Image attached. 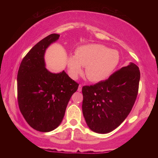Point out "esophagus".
Wrapping results in <instances>:
<instances>
[{"label": "esophagus", "instance_id": "obj_1", "mask_svg": "<svg viewBox=\"0 0 158 158\" xmlns=\"http://www.w3.org/2000/svg\"><path fill=\"white\" fill-rule=\"evenodd\" d=\"M81 90H82V85H81V84H80V85H79V87H78V90H78L79 92H81Z\"/></svg>", "mask_w": 158, "mask_h": 158}]
</instances>
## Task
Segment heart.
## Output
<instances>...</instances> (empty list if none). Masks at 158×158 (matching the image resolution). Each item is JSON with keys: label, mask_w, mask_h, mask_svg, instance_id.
Returning a JSON list of instances; mask_svg holds the SVG:
<instances>
[{"label": "heart", "mask_w": 158, "mask_h": 158, "mask_svg": "<svg viewBox=\"0 0 158 158\" xmlns=\"http://www.w3.org/2000/svg\"><path fill=\"white\" fill-rule=\"evenodd\" d=\"M119 54L116 50L104 45L91 44L84 45L76 50V56L68 59L69 75L76 79L86 67L85 74L90 81L99 82L111 75L119 63Z\"/></svg>", "instance_id": "heart-1"}]
</instances>
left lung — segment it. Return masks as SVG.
Segmentation results:
<instances>
[{
  "instance_id": "8db88e82",
  "label": "left lung",
  "mask_w": 158,
  "mask_h": 158,
  "mask_svg": "<svg viewBox=\"0 0 158 158\" xmlns=\"http://www.w3.org/2000/svg\"><path fill=\"white\" fill-rule=\"evenodd\" d=\"M139 80V69L130 63L105 81L84 85L82 111L90 129L106 134L118 127L132 110Z\"/></svg>"
}]
</instances>
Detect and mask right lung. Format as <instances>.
Here are the masks:
<instances>
[{"label":"right lung","instance_id":"obj_1","mask_svg":"<svg viewBox=\"0 0 158 158\" xmlns=\"http://www.w3.org/2000/svg\"><path fill=\"white\" fill-rule=\"evenodd\" d=\"M59 37L51 34L35 45L23 58L17 74L21 113L31 127L42 132L61 123L69 99L79 86L64 70L52 73L45 67L46 49Z\"/></svg>","mask_w":158,"mask_h":158}]
</instances>
